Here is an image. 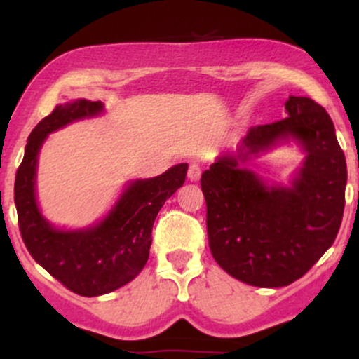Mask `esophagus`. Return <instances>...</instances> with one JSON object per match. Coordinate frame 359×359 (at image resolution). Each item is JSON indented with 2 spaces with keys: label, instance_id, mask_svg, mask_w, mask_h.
Returning <instances> with one entry per match:
<instances>
[{
  "label": "esophagus",
  "instance_id": "obj_1",
  "mask_svg": "<svg viewBox=\"0 0 359 359\" xmlns=\"http://www.w3.org/2000/svg\"><path fill=\"white\" fill-rule=\"evenodd\" d=\"M201 174H203V168H201L199 163H191L187 170V177L192 180V182H197L201 179Z\"/></svg>",
  "mask_w": 359,
  "mask_h": 359
}]
</instances>
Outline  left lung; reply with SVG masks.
Here are the masks:
<instances>
[{
    "mask_svg": "<svg viewBox=\"0 0 359 359\" xmlns=\"http://www.w3.org/2000/svg\"><path fill=\"white\" fill-rule=\"evenodd\" d=\"M288 116L251 126L238 155H222L201 177L214 259L253 287H285L331 248L344 212L348 170L334 125L311 97L290 96ZM294 137L308 156L292 188H269L241 165Z\"/></svg>",
    "mask_w": 359,
    "mask_h": 359,
    "instance_id": "8db88e82",
    "label": "left lung"
}]
</instances>
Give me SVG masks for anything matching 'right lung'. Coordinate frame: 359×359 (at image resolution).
<instances>
[{
    "instance_id": "1",
    "label": "right lung",
    "mask_w": 359,
    "mask_h": 359,
    "mask_svg": "<svg viewBox=\"0 0 359 359\" xmlns=\"http://www.w3.org/2000/svg\"><path fill=\"white\" fill-rule=\"evenodd\" d=\"M100 101L77 100L55 106L34 128L16 170L15 205L27 250L53 278L82 297L109 294L131 282L145 266L156 214L185 182L187 163L168 168L154 179L135 180L100 224L79 231L55 229L43 219L35 199L36 156L48 133L96 116Z\"/></svg>"
}]
</instances>
